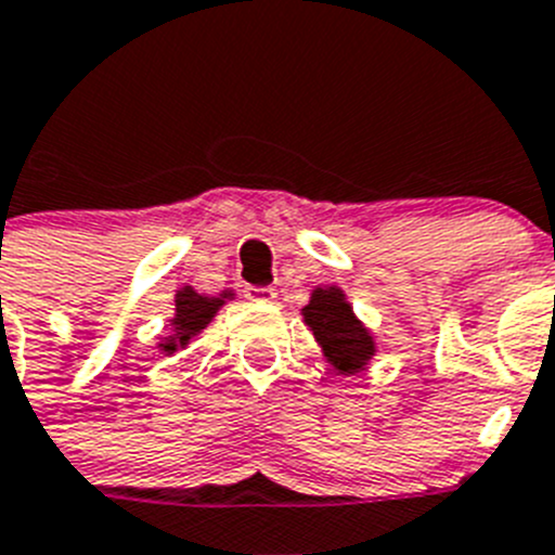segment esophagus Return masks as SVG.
<instances>
[{"label":"esophagus","instance_id":"obj_1","mask_svg":"<svg viewBox=\"0 0 555 555\" xmlns=\"http://www.w3.org/2000/svg\"><path fill=\"white\" fill-rule=\"evenodd\" d=\"M246 298L248 301H257V304H273L276 301V289L273 287H246Z\"/></svg>","mask_w":555,"mask_h":555}]
</instances>
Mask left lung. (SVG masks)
I'll list each match as a JSON object with an SVG mask.
<instances>
[{"label":"left lung","mask_w":555,"mask_h":555,"mask_svg":"<svg viewBox=\"0 0 555 555\" xmlns=\"http://www.w3.org/2000/svg\"><path fill=\"white\" fill-rule=\"evenodd\" d=\"M304 323L314 334L323 357L334 364L343 376L364 371L376 353V339L364 328V323L353 314V307L346 301L339 287H314L312 298L301 309Z\"/></svg>","instance_id":"obj_1"}]
</instances>
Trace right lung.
<instances>
[{
	"label": "right lung",
	"instance_id": "right-lung-1",
	"mask_svg": "<svg viewBox=\"0 0 555 555\" xmlns=\"http://www.w3.org/2000/svg\"><path fill=\"white\" fill-rule=\"evenodd\" d=\"M229 296H232L229 289L221 293V296H202V293H196L193 287L177 289V301H173L177 304V312H173L171 318L173 334L159 343V351L173 353L177 348L188 346V343L216 318V312L227 304Z\"/></svg>",
	"mask_w": 555,
	"mask_h": 555
}]
</instances>
